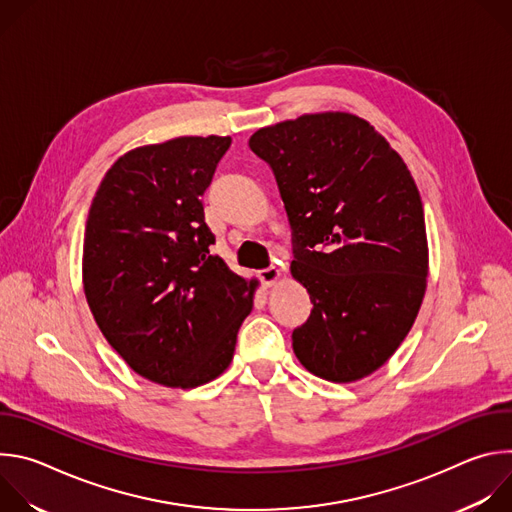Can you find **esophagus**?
I'll return each mask as SVG.
<instances>
[{"mask_svg": "<svg viewBox=\"0 0 512 512\" xmlns=\"http://www.w3.org/2000/svg\"><path fill=\"white\" fill-rule=\"evenodd\" d=\"M279 277H281V273H279V269L277 267H265V269H261L259 271V279H261V283L265 285V287H271V285H275L277 281H279Z\"/></svg>", "mask_w": 512, "mask_h": 512, "instance_id": "1", "label": "esophagus"}]
</instances>
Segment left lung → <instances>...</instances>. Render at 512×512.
Segmentation results:
<instances>
[{"label":"left lung","instance_id":"1","mask_svg":"<svg viewBox=\"0 0 512 512\" xmlns=\"http://www.w3.org/2000/svg\"><path fill=\"white\" fill-rule=\"evenodd\" d=\"M277 180L294 275L314 304L294 330L304 367L332 383L375 373L409 334L427 285L419 190L389 141L356 115H302L255 131Z\"/></svg>","mask_w":512,"mask_h":512}]
</instances>
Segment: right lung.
Returning <instances> with one entry per match:
<instances>
[{"instance_id":"1","label":"right lung","mask_w":512,"mask_h":512,"mask_svg":"<svg viewBox=\"0 0 512 512\" xmlns=\"http://www.w3.org/2000/svg\"><path fill=\"white\" fill-rule=\"evenodd\" d=\"M231 137H176L123 154L89 210L83 285L107 342L158 385L194 389L233 360L257 279L212 255L200 196Z\"/></svg>"}]
</instances>
